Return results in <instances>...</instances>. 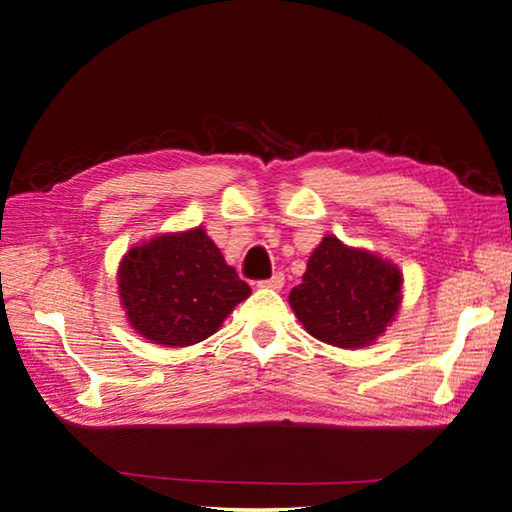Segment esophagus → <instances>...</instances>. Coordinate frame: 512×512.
<instances>
[{"label": "esophagus", "instance_id": "esophagus-1", "mask_svg": "<svg viewBox=\"0 0 512 512\" xmlns=\"http://www.w3.org/2000/svg\"><path fill=\"white\" fill-rule=\"evenodd\" d=\"M259 287L266 289H282L284 287V275L282 273H273L268 280H259Z\"/></svg>", "mask_w": 512, "mask_h": 512}]
</instances>
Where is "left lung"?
<instances>
[{"label": "left lung", "mask_w": 512, "mask_h": 512, "mask_svg": "<svg viewBox=\"0 0 512 512\" xmlns=\"http://www.w3.org/2000/svg\"><path fill=\"white\" fill-rule=\"evenodd\" d=\"M402 275L393 264L327 235L311 253L289 302L311 336L336 348H363L400 307Z\"/></svg>", "instance_id": "8db88e82"}]
</instances>
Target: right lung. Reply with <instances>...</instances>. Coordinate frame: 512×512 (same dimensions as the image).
I'll use <instances>...</instances> for the list:
<instances>
[{
	"instance_id": "right-lung-1",
	"label": "right lung",
	"mask_w": 512,
	"mask_h": 512,
	"mask_svg": "<svg viewBox=\"0 0 512 512\" xmlns=\"http://www.w3.org/2000/svg\"><path fill=\"white\" fill-rule=\"evenodd\" d=\"M248 296L250 287L203 228L135 246L119 266V298L131 325L171 348L205 341Z\"/></svg>"
}]
</instances>
